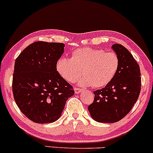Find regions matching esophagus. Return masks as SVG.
Here are the masks:
<instances>
[{"label": "esophagus", "mask_w": 153, "mask_h": 153, "mask_svg": "<svg viewBox=\"0 0 153 153\" xmlns=\"http://www.w3.org/2000/svg\"><path fill=\"white\" fill-rule=\"evenodd\" d=\"M81 91H82V90L80 88H75V93L76 94H80V93L81 92Z\"/></svg>", "instance_id": "34e87169"}]
</instances>
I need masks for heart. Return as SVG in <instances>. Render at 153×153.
<instances>
[{
	"instance_id": "heart-1",
	"label": "heart",
	"mask_w": 153,
	"mask_h": 153,
	"mask_svg": "<svg viewBox=\"0 0 153 153\" xmlns=\"http://www.w3.org/2000/svg\"><path fill=\"white\" fill-rule=\"evenodd\" d=\"M119 67V58L115 52H106L99 49L84 47L72 52L71 58L61 57L56 68L60 76L68 82H73L81 75L82 85L94 88L106 86L114 78Z\"/></svg>"
}]
</instances>
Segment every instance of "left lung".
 I'll list each match as a JSON object with an SVG mask.
<instances>
[{
    "label": "left lung",
    "mask_w": 153,
    "mask_h": 153,
    "mask_svg": "<svg viewBox=\"0 0 153 153\" xmlns=\"http://www.w3.org/2000/svg\"><path fill=\"white\" fill-rule=\"evenodd\" d=\"M119 58V67L108 85L94 91V101L89 105L91 117L101 123L119 122L130 111L141 91L140 66L122 45L111 46Z\"/></svg>",
    "instance_id": "8db88e82"
}]
</instances>
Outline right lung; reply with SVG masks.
<instances>
[{"label": "right lung", "mask_w": 153, "mask_h": 153, "mask_svg": "<svg viewBox=\"0 0 153 153\" xmlns=\"http://www.w3.org/2000/svg\"><path fill=\"white\" fill-rule=\"evenodd\" d=\"M63 43L36 42L16 59L13 94L21 111L32 122L47 124L60 117L75 91L57 71Z\"/></svg>", "instance_id": "add662e5"}]
</instances>
